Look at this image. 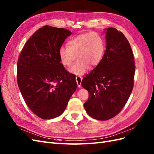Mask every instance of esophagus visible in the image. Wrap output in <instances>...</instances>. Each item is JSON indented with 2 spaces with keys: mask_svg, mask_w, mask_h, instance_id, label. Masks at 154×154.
Listing matches in <instances>:
<instances>
[{
  "mask_svg": "<svg viewBox=\"0 0 154 154\" xmlns=\"http://www.w3.org/2000/svg\"><path fill=\"white\" fill-rule=\"evenodd\" d=\"M76 81L77 82V84H78V87H80L82 86V77H81V76H76Z\"/></svg>",
  "mask_w": 154,
  "mask_h": 154,
  "instance_id": "esophagus-1",
  "label": "esophagus"
}]
</instances>
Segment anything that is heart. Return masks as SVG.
Here are the masks:
<instances>
[{"instance_id":"b5f03b06","label":"heart","mask_w":154,"mask_h":154,"mask_svg":"<svg viewBox=\"0 0 154 154\" xmlns=\"http://www.w3.org/2000/svg\"><path fill=\"white\" fill-rule=\"evenodd\" d=\"M105 49V41L97 32L80 34L69 40L67 46L59 50V57L63 65L71 66L78 57L76 62L69 69L75 75L84 74L90 68V65L97 66L103 59Z\"/></svg>"}]
</instances>
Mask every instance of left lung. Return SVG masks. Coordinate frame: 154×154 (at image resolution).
Segmentation results:
<instances>
[{"instance_id": "obj_1", "label": "left lung", "mask_w": 154, "mask_h": 154, "mask_svg": "<svg viewBox=\"0 0 154 154\" xmlns=\"http://www.w3.org/2000/svg\"><path fill=\"white\" fill-rule=\"evenodd\" d=\"M105 31L106 47L103 59L82 82L89 94L84 103L87 113L100 121L112 118L122 110L132 91L136 69L127 38L113 27Z\"/></svg>"}]
</instances>
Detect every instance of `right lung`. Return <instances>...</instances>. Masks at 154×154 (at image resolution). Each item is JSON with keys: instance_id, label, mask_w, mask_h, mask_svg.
<instances>
[{"instance_id": "1", "label": "right lung", "mask_w": 154, "mask_h": 154, "mask_svg": "<svg viewBox=\"0 0 154 154\" xmlns=\"http://www.w3.org/2000/svg\"><path fill=\"white\" fill-rule=\"evenodd\" d=\"M72 32L45 26L27 41L17 62V82L26 105L39 118L61 115L77 88L76 76L60 63L59 50Z\"/></svg>"}]
</instances>
